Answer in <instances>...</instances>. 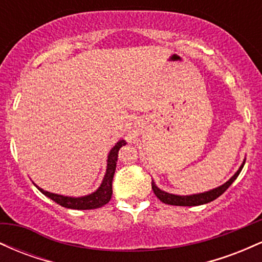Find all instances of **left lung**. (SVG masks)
Wrapping results in <instances>:
<instances>
[{
  "label": "left lung",
  "mask_w": 262,
  "mask_h": 262,
  "mask_svg": "<svg viewBox=\"0 0 262 262\" xmlns=\"http://www.w3.org/2000/svg\"><path fill=\"white\" fill-rule=\"evenodd\" d=\"M245 160L243 161V164L240 165V167L237 169V171L234 173L233 176L228 180L227 182L223 183L222 186H218V187L209 189V191L202 192V193H194V194H188V196H180V194H173V193H169V192L162 191L155 185L154 180H151V187L152 191H154L155 196L161 201V202L166 203V204H171V206H183V207H192V206H201V204H206L212 202V201L217 200L219 196L224 193L229 186L236 180V177L239 176V173L242 172L243 167H244Z\"/></svg>",
  "instance_id": "left-lung-1"
}]
</instances>
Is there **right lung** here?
Listing matches in <instances>:
<instances>
[{
	"instance_id": "obj_1",
	"label": "right lung",
	"mask_w": 262,
	"mask_h": 262,
	"mask_svg": "<svg viewBox=\"0 0 262 262\" xmlns=\"http://www.w3.org/2000/svg\"><path fill=\"white\" fill-rule=\"evenodd\" d=\"M125 140L122 139L117 141L116 145L110 150V154L107 156V169L106 173H104L103 180L100 187L96 189L92 193L87 194V196H81V197H70V196H62V194L58 193H52V192L44 191L43 188L39 187L38 185H35L39 191L44 194V196L49 197L50 200H53L54 202H56L60 206L65 207V208L70 209H95L100 208V207L104 206L111 201L112 197V181L114 172H116V166H117V160H118V151L123 145H125Z\"/></svg>"
}]
</instances>
